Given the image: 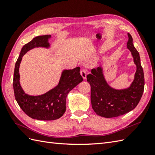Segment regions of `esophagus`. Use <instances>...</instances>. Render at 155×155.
I'll list each match as a JSON object with an SVG mask.
<instances>
[{"label": "esophagus", "instance_id": "1", "mask_svg": "<svg viewBox=\"0 0 155 155\" xmlns=\"http://www.w3.org/2000/svg\"><path fill=\"white\" fill-rule=\"evenodd\" d=\"M87 71H86V70H85V69H82V70L81 71V76L82 77H83V78H84V79H85V78H86V77H87Z\"/></svg>", "mask_w": 155, "mask_h": 155}]
</instances>
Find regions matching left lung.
<instances>
[{"mask_svg": "<svg viewBox=\"0 0 155 155\" xmlns=\"http://www.w3.org/2000/svg\"><path fill=\"white\" fill-rule=\"evenodd\" d=\"M127 48L131 52L137 66L134 79L129 88L116 90L107 84L101 67L93 68L87 76L91 88V100L94 111L105 118L121 116L131 111L139 104L144 91V72L139 52L134 48L133 38L128 33Z\"/></svg>", "mask_w": 155, "mask_h": 155, "instance_id": "obj_1", "label": "left lung"}]
</instances>
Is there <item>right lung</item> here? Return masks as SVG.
<instances>
[{
    "instance_id": "obj_1",
    "label": "right lung",
    "mask_w": 155,
    "mask_h": 155,
    "mask_svg": "<svg viewBox=\"0 0 155 155\" xmlns=\"http://www.w3.org/2000/svg\"><path fill=\"white\" fill-rule=\"evenodd\" d=\"M51 35H42L34 38L24 45L16 62L13 77V88L15 99L26 114L34 119L52 120L61 118L66 111V98L72 88L83 81L80 67L62 72L57 87L47 93L39 96H30L25 93L20 84L19 66L24 54L31 49L49 47L48 39Z\"/></svg>"
}]
</instances>
